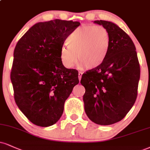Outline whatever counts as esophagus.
<instances>
[{"mask_svg": "<svg viewBox=\"0 0 150 150\" xmlns=\"http://www.w3.org/2000/svg\"><path fill=\"white\" fill-rule=\"evenodd\" d=\"M82 74H83L82 72H80V71L78 72V78H79V80H81V78H82Z\"/></svg>", "mask_w": 150, "mask_h": 150, "instance_id": "obj_1", "label": "esophagus"}]
</instances>
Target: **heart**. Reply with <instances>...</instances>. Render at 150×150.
<instances>
[{
  "label": "heart",
  "instance_id": "heart-1",
  "mask_svg": "<svg viewBox=\"0 0 150 150\" xmlns=\"http://www.w3.org/2000/svg\"><path fill=\"white\" fill-rule=\"evenodd\" d=\"M110 35L103 26L93 24L77 28L68 36L67 47L61 50V59L68 68L79 62V66L85 69L98 67L107 57L110 47Z\"/></svg>",
  "mask_w": 150,
  "mask_h": 150
}]
</instances>
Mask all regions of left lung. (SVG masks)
I'll list each match as a JSON object with an SVG mask.
<instances>
[{
  "instance_id": "obj_1",
  "label": "left lung",
  "mask_w": 150,
  "mask_h": 150,
  "mask_svg": "<svg viewBox=\"0 0 150 150\" xmlns=\"http://www.w3.org/2000/svg\"><path fill=\"white\" fill-rule=\"evenodd\" d=\"M93 22L108 30L110 42L103 62L82 75L84 110L94 123L110 125L122 120L136 102L140 64L128 34L111 21Z\"/></svg>"
}]
</instances>
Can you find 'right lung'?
<instances>
[{
	"instance_id": "right-lung-1",
	"label": "right lung",
	"mask_w": 150,
	"mask_h": 150,
	"mask_svg": "<svg viewBox=\"0 0 150 150\" xmlns=\"http://www.w3.org/2000/svg\"><path fill=\"white\" fill-rule=\"evenodd\" d=\"M78 21L54 19L33 25L18 41L10 74L16 104L32 123L53 125L79 83L78 72L65 68L61 50Z\"/></svg>"
}]
</instances>
